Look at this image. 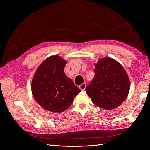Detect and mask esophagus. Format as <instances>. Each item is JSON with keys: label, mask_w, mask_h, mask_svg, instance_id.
<instances>
[{"label": "esophagus", "mask_w": 150, "mask_h": 150, "mask_svg": "<svg viewBox=\"0 0 150 150\" xmlns=\"http://www.w3.org/2000/svg\"><path fill=\"white\" fill-rule=\"evenodd\" d=\"M86 83H83V84L79 86V89L81 90H82V91H84V89H86Z\"/></svg>", "instance_id": "1"}]
</instances>
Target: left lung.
I'll return each instance as SVG.
<instances>
[{
  "instance_id": "obj_1",
  "label": "left lung",
  "mask_w": 150,
  "mask_h": 150,
  "mask_svg": "<svg viewBox=\"0 0 150 150\" xmlns=\"http://www.w3.org/2000/svg\"><path fill=\"white\" fill-rule=\"evenodd\" d=\"M93 79L86 91L98 107L112 110L122 103L129 91V80L122 66L115 60L106 57L95 64Z\"/></svg>"
}]
</instances>
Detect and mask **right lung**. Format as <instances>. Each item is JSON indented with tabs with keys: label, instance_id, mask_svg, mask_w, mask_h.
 <instances>
[{
	"label": "right lung",
	"instance_id": "add662e5",
	"mask_svg": "<svg viewBox=\"0 0 150 150\" xmlns=\"http://www.w3.org/2000/svg\"><path fill=\"white\" fill-rule=\"evenodd\" d=\"M66 61L58 56L45 60L36 71L32 81L33 96L40 106L53 112L69 108L81 91L67 78L64 68Z\"/></svg>",
	"mask_w": 150,
	"mask_h": 150
}]
</instances>
